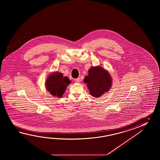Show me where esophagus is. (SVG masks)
<instances>
[{"label":"esophagus","instance_id":"1","mask_svg":"<svg viewBox=\"0 0 160 160\" xmlns=\"http://www.w3.org/2000/svg\"><path fill=\"white\" fill-rule=\"evenodd\" d=\"M74 80H75V82H77V83H79V82H80V81H81V79H80V78H78L75 79Z\"/></svg>","mask_w":160,"mask_h":160}]
</instances>
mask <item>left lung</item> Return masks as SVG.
<instances>
[{
	"label": "left lung",
	"instance_id": "left-lung-1",
	"mask_svg": "<svg viewBox=\"0 0 160 160\" xmlns=\"http://www.w3.org/2000/svg\"><path fill=\"white\" fill-rule=\"evenodd\" d=\"M88 75L86 76L84 82L90 94L95 98L100 97L108 92L112 86V78L108 72L99 66L92 67L88 70Z\"/></svg>",
	"mask_w": 160,
	"mask_h": 160
}]
</instances>
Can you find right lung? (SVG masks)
Segmentation results:
<instances>
[{
	"instance_id": "right-lung-1",
	"label": "right lung",
	"mask_w": 160,
	"mask_h": 160,
	"mask_svg": "<svg viewBox=\"0 0 160 160\" xmlns=\"http://www.w3.org/2000/svg\"><path fill=\"white\" fill-rule=\"evenodd\" d=\"M71 83L68 77H63L61 72H56L50 75L46 82V86L51 95L61 97L64 94L67 86Z\"/></svg>"
}]
</instances>
